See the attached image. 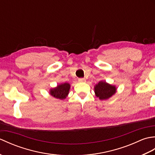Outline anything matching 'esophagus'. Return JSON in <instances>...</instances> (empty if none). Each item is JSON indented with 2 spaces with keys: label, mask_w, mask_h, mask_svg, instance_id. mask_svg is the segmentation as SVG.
<instances>
[{
  "label": "esophagus",
  "mask_w": 155,
  "mask_h": 155,
  "mask_svg": "<svg viewBox=\"0 0 155 155\" xmlns=\"http://www.w3.org/2000/svg\"><path fill=\"white\" fill-rule=\"evenodd\" d=\"M78 82H80V83H84V82H86V79L83 78H81L78 79Z\"/></svg>",
  "instance_id": "1"
}]
</instances>
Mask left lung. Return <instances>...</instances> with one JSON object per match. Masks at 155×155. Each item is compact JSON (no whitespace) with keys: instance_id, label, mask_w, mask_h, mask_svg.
Returning a JSON list of instances; mask_svg holds the SVG:
<instances>
[{"instance_id":"8db88e82","label":"left lung","mask_w":155,"mask_h":155,"mask_svg":"<svg viewBox=\"0 0 155 155\" xmlns=\"http://www.w3.org/2000/svg\"><path fill=\"white\" fill-rule=\"evenodd\" d=\"M116 91V87L108 84L105 81H100L94 87L95 95L99 98L100 100L108 99L115 94Z\"/></svg>"}]
</instances>
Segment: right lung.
I'll return each instance as SVG.
<instances>
[{
    "instance_id": "right-lung-1",
    "label": "right lung",
    "mask_w": 155,
    "mask_h": 155,
    "mask_svg": "<svg viewBox=\"0 0 155 155\" xmlns=\"http://www.w3.org/2000/svg\"><path fill=\"white\" fill-rule=\"evenodd\" d=\"M71 85L67 83L58 84L57 87L51 88L50 90V94L56 98L64 99L68 96Z\"/></svg>"
}]
</instances>
